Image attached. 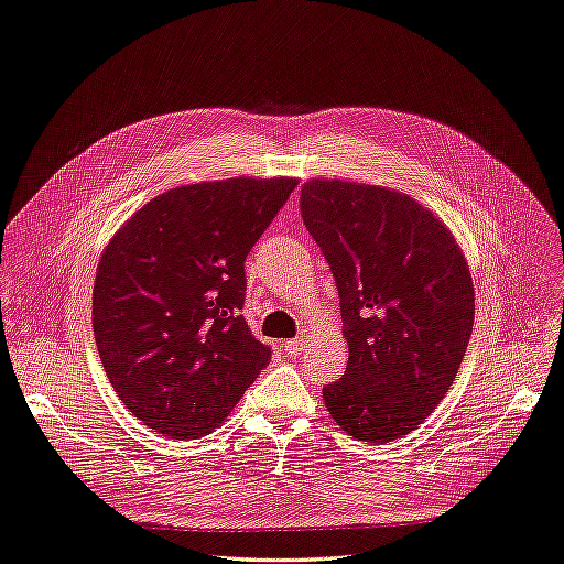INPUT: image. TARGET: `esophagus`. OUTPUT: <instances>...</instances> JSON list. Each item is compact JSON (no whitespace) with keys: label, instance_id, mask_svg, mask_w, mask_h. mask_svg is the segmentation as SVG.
<instances>
[{"label":"esophagus","instance_id":"1","mask_svg":"<svg viewBox=\"0 0 564 564\" xmlns=\"http://www.w3.org/2000/svg\"><path fill=\"white\" fill-rule=\"evenodd\" d=\"M282 348H284V351H286L289 356H299V354L303 351V339H301V337H293V339H286V341L282 344Z\"/></svg>","mask_w":564,"mask_h":564}]
</instances>
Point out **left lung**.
<instances>
[{"label": "left lung", "instance_id": "obj_1", "mask_svg": "<svg viewBox=\"0 0 564 564\" xmlns=\"http://www.w3.org/2000/svg\"><path fill=\"white\" fill-rule=\"evenodd\" d=\"M301 210L335 278L348 341L326 409L358 441H394L457 379L475 318L466 259L434 213L386 187L307 181Z\"/></svg>", "mask_w": 564, "mask_h": 564}]
</instances>
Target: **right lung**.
<instances>
[{"instance_id":"obj_1","label":"right lung","mask_w":564,"mask_h":564,"mask_svg":"<svg viewBox=\"0 0 564 564\" xmlns=\"http://www.w3.org/2000/svg\"><path fill=\"white\" fill-rule=\"evenodd\" d=\"M296 178L181 185L105 248L94 284L98 356L126 409L163 436L213 432L271 362L246 316V257Z\"/></svg>"}]
</instances>
